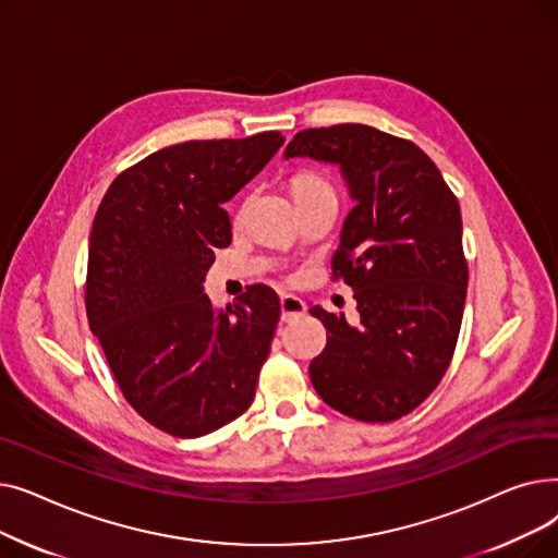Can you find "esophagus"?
<instances>
[{"mask_svg": "<svg viewBox=\"0 0 558 558\" xmlns=\"http://www.w3.org/2000/svg\"><path fill=\"white\" fill-rule=\"evenodd\" d=\"M280 312H282V320L301 318L305 314V303L294 294H284L280 299Z\"/></svg>", "mask_w": 558, "mask_h": 558, "instance_id": "1", "label": "esophagus"}]
</instances>
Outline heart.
<instances>
[{
    "label": "heart",
    "mask_w": 558,
    "mask_h": 558,
    "mask_svg": "<svg viewBox=\"0 0 558 558\" xmlns=\"http://www.w3.org/2000/svg\"><path fill=\"white\" fill-rule=\"evenodd\" d=\"M289 187H291V196H294L296 203L318 198V196H335L337 198L335 187L324 179V175L314 173V171L294 173L289 181Z\"/></svg>",
    "instance_id": "1"
}]
</instances>
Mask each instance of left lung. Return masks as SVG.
Wrapping results in <instances>:
<instances>
[{
	"instance_id": "obj_1",
	"label": "left lung",
	"mask_w": 558,
	"mask_h": 558,
	"mask_svg": "<svg viewBox=\"0 0 558 558\" xmlns=\"http://www.w3.org/2000/svg\"><path fill=\"white\" fill-rule=\"evenodd\" d=\"M296 156L339 165L355 198L332 280L355 291L360 326L310 310L328 330L312 385L350 418L398 421L438 387L454 355L468 287L459 201L421 146L373 126L301 131L284 149Z\"/></svg>"
}]
</instances>
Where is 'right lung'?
<instances>
[{
	"label": "right lung",
	"mask_w": 558,
	"mask_h": 558,
	"mask_svg": "<svg viewBox=\"0 0 558 558\" xmlns=\"http://www.w3.org/2000/svg\"><path fill=\"white\" fill-rule=\"evenodd\" d=\"M284 137L190 140L146 156L110 183L93 221L85 312L126 402L181 438L240 418L255 398L280 299L251 284L217 310L203 294L215 248L232 240L223 203Z\"/></svg>",
	"instance_id": "right-lung-1"
}]
</instances>
